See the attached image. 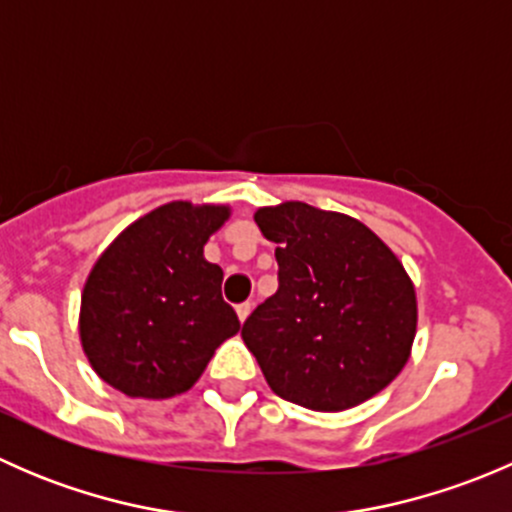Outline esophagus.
<instances>
[{"label":"esophagus","mask_w":512,"mask_h":512,"mask_svg":"<svg viewBox=\"0 0 512 512\" xmlns=\"http://www.w3.org/2000/svg\"><path fill=\"white\" fill-rule=\"evenodd\" d=\"M250 312H252V302L237 304V317H240V322H245V319L250 317Z\"/></svg>","instance_id":"34e87169"}]
</instances>
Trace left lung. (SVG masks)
Wrapping results in <instances>:
<instances>
[{
  "mask_svg": "<svg viewBox=\"0 0 512 512\" xmlns=\"http://www.w3.org/2000/svg\"><path fill=\"white\" fill-rule=\"evenodd\" d=\"M255 223L277 245V292L242 324L267 384L312 411L379 394L409 361L416 292L394 252L359 220L282 203Z\"/></svg>",
  "mask_w": 512,
  "mask_h": 512,
  "instance_id": "left-lung-1",
  "label": "left lung"
}]
</instances>
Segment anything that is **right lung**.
<instances>
[{"label": "right lung", "instance_id": "1", "mask_svg": "<svg viewBox=\"0 0 512 512\" xmlns=\"http://www.w3.org/2000/svg\"><path fill=\"white\" fill-rule=\"evenodd\" d=\"M223 205L168 203L98 257L81 297V344L106 384L133 399L188 391L215 349L240 332L223 270L203 257Z\"/></svg>", "mask_w": 512, "mask_h": 512}]
</instances>
